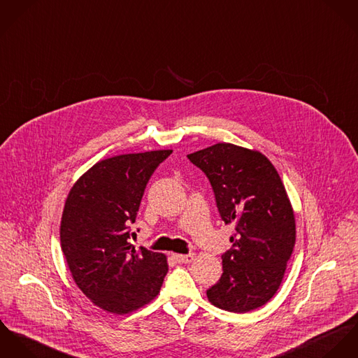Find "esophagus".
<instances>
[{"label":"esophagus","instance_id":"esophagus-1","mask_svg":"<svg viewBox=\"0 0 358 358\" xmlns=\"http://www.w3.org/2000/svg\"><path fill=\"white\" fill-rule=\"evenodd\" d=\"M173 258L176 259V262L178 264H189L194 261V254H187V255H182V254H173Z\"/></svg>","mask_w":358,"mask_h":358}]
</instances>
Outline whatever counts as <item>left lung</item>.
Here are the masks:
<instances>
[{
    "label": "left lung",
    "mask_w": 358,
    "mask_h": 358,
    "mask_svg": "<svg viewBox=\"0 0 358 358\" xmlns=\"http://www.w3.org/2000/svg\"><path fill=\"white\" fill-rule=\"evenodd\" d=\"M188 159L208 178L222 221L236 225L222 276L207 298L234 313L261 308L276 294L295 244L294 211L278 170L261 152L229 143Z\"/></svg>",
    "instance_id": "1"
}]
</instances>
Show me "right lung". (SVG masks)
<instances>
[{"label": "right lung", "instance_id": "1", "mask_svg": "<svg viewBox=\"0 0 358 358\" xmlns=\"http://www.w3.org/2000/svg\"><path fill=\"white\" fill-rule=\"evenodd\" d=\"M173 151L101 160L71 188L62 215L60 243L80 291L99 308L126 315L151 302L167 273L166 255L127 241L145 187Z\"/></svg>", "mask_w": 358, "mask_h": 358}]
</instances>
